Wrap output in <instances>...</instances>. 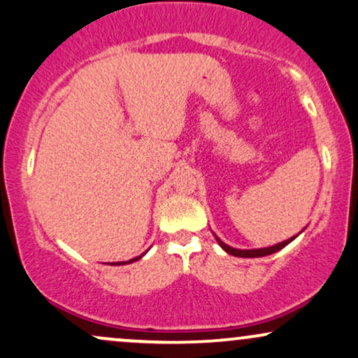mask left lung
<instances>
[{"label":"left lung","mask_w":358,"mask_h":358,"mask_svg":"<svg viewBox=\"0 0 358 358\" xmlns=\"http://www.w3.org/2000/svg\"><path fill=\"white\" fill-rule=\"evenodd\" d=\"M215 235V234H213ZM296 236V235H295ZM295 236H292V238L285 240V242H280L277 245H273V247H266V248H255V250H238V248H234L230 247V245L223 243L220 238H218L217 235H215V238H217V242L220 247L225 250L227 253H230V255L234 257H242V258H257V257H265V255H272V253L278 252V250H282L283 247H287L288 243L292 242V240H295Z\"/></svg>","instance_id":"8db88e82"}]
</instances>
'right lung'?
I'll list each match as a JSON object with an SVG mask.
<instances>
[{
  "label": "right lung",
  "mask_w": 358,
  "mask_h": 358,
  "mask_svg": "<svg viewBox=\"0 0 358 358\" xmlns=\"http://www.w3.org/2000/svg\"><path fill=\"white\" fill-rule=\"evenodd\" d=\"M145 253H146V252H145ZM145 253H143V255H145ZM143 255H140V257H135V258H131V260H130V262H115V264H113V265H124V264H133V262L140 260V258H141V257H143Z\"/></svg>",
  "instance_id": "1"
}]
</instances>
